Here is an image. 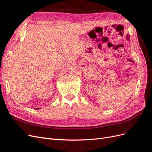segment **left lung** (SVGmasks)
Returning <instances> with one entry per match:
<instances>
[{"label": "left lung", "instance_id": "left-lung-1", "mask_svg": "<svg viewBox=\"0 0 152 152\" xmlns=\"http://www.w3.org/2000/svg\"><path fill=\"white\" fill-rule=\"evenodd\" d=\"M127 37H128V35H127ZM127 39H128V38H127Z\"/></svg>", "mask_w": 152, "mask_h": 152}]
</instances>
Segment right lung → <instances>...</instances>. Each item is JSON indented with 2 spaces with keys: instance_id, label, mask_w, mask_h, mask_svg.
I'll return each mask as SVG.
<instances>
[{
  "instance_id": "obj_1",
  "label": "right lung",
  "mask_w": 152,
  "mask_h": 152,
  "mask_svg": "<svg viewBox=\"0 0 152 152\" xmlns=\"http://www.w3.org/2000/svg\"><path fill=\"white\" fill-rule=\"evenodd\" d=\"M37 109H39V108H37Z\"/></svg>"
}]
</instances>
